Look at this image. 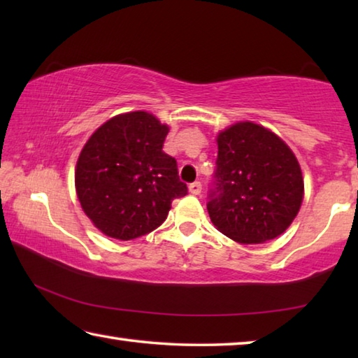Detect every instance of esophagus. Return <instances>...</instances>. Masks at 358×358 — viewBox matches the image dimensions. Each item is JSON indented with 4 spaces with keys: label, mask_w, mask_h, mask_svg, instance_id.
Masks as SVG:
<instances>
[{
    "label": "esophagus",
    "mask_w": 358,
    "mask_h": 358,
    "mask_svg": "<svg viewBox=\"0 0 358 358\" xmlns=\"http://www.w3.org/2000/svg\"><path fill=\"white\" fill-rule=\"evenodd\" d=\"M189 192L194 194V196H199L202 192V185L201 181H194V183L189 185Z\"/></svg>",
    "instance_id": "esophagus-1"
}]
</instances>
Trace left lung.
Returning <instances> with one entry per match:
<instances>
[{
  "instance_id": "8db88e82",
  "label": "left lung",
  "mask_w": 358,
  "mask_h": 358,
  "mask_svg": "<svg viewBox=\"0 0 358 358\" xmlns=\"http://www.w3.org/2000/svg\"><path fill=\"white\" fill-rule=\"evenodd\" d=\"M217 157L207 210L226 237L252 245L273 240L299 213V161L275 132L240 121L217 134Z\"/></svg>"
}]
</instances>
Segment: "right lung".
<instances>
[{
    "label": "right lung",
    "instance_id": "right-lung-1",
    "mask_svg": "<svg viewBox=\"0 0 358 358\" xmlns=\"http://www.w3.org/2000/svg\"><path fill=\"white\" fill-rule=\"evenodd\" d=\"M169 126L148 112L121 113L88 138L76 167L82 208L107 237L134 240L166 221L187 187L162 151Z\"/></svg>",
    "mask_w": 358,
    "mask_h": 358
}]
</instances>
